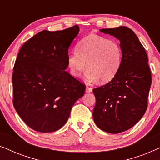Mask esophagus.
<instances>
[{
	"instance_id": "34e87169",
	"label": "esophagus",
	"mask_w": 160,
	"mask_h": 160,
	"mask_svg": "<svg viewBox=\"0 0 160 160\" xmlns=\"http://www.w3.org/2000/svg\"><path fill=\"white\" fill-rule=\"evenodd\" d=\"M92 91V88H90V87H87V88H86V92H91Z\"/></svg>"
}]
</instances>
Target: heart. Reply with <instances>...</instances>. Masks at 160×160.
<instances>
[{
	"label": "heart",
	"mask_w": 160,
	"mask_h": 160,
	"mask_svg": "<svg viewBox=\"0 0 160 160\" xmlns=\"http://www.w3.org/2000/svg\"><path fill=\"white\" fill-rule=\"evenodd\" d=\"M122 49L119 43L107 37L89 35L76 46V51L67 57V65L71 74L79 77L86 66L85 77L90 82H111L119 71Z\"/></svg>",
	"instance_id": "heart-1"
}]
</instances>
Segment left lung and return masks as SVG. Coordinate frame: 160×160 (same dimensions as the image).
<instances>
[{
	"label": "left lung",
	"instance_id": "8db88e82",
	"mask_svg": "<svg viewBox=\"0 0 160 160\" xmlns=\"http://www.w3.org/2000/svg\"><path fill=\"white\" fill-rule=\"evenodd\" d=\"M100 31L119 40L122 60L115 77L93 89L96 103L92 117L100 130L117 134L130 129L143 117L152 74L146 50L132 30L122 26Z\"/></svg>",
	"mask_w": 160,
	"mask_h": 160
}]
</instances>
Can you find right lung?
Instances as JSON below:
<instances>
[{"label":"right lung","instance_id":"add662e5","mask_svg":"<svg viewBox=\"0 0 160 160\" xmlns=\"http://www.w3.org/2000/svg\"><path fill=\"white\" fill-rule=\"evenodd\" d=\"M78 25L59 31L42 30L24 43L12 74L13 104L26 124L52 132L66 123L85 85L65 70L68 48Z\"/></svg>","mask_w":160,"mask_h":160}]
</instances>
